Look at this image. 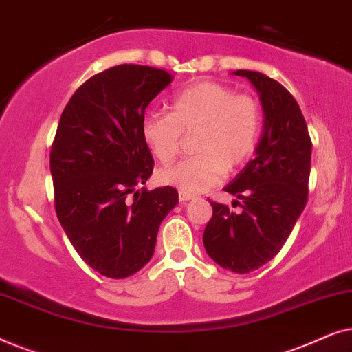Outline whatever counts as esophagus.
Returning <instances> with one entry per match:
<instances>
[{"mask_svg": "<svg viewBox=\"0 0 352 352\" xmlns=\"http://www.w3.org/2000/svg\"><path fill=\"white\" fill-rule=\"evenodd\" d=\"M192 199H194V195L184 194V192H179V201H181V204H186V201H189Z\"/></svg>", "mask_w": 352, "mask_h": 352, "instance_id": "esophagus-1", "label": "esophagus"}]
</instances>
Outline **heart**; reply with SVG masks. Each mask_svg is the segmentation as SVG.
Returning <instances> with one entry per match:
<instances>
[{"mask_svg":"<svg viewBox=\"0 0 352 352\" xmlns=\"http://www.w3.org/2000/svg\"><path fill=\"white\" fill-rule=\"evenodd\" d=\"M182 133H197L199 155L163 168L157 177L184 194H199L219 182L226 168L248 160L261 133V107L252 96L235 94L224 85L197 83L171 99L170 113H147L141 123L144 142L162 163L176 157Z\"/></svg>","mask_w":352,"mask_h":352,"instance_id":"obj_1","label":"heart"}]
</instances>
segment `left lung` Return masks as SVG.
Masks as SVG:
<instances>
[{"instance_id":"left-lung-1","label":"left lung","mask_w":352,"mask_h":352,"mask_svg":"<svg viewBox=\"0 0 352 352\" xmlns=\"http://www.w3.org/2000/svg\"><path fill=\"white\" fill-rule=\"evenodd\" d=\"M232 75L247 78L259 94L263 133L253 160L224 187L242 200V211L210 201L204 245L221 267L248 274L280 252L305 210L312 144L300 105L278 81L253 70Z\"/></svg>"}]
</instances>
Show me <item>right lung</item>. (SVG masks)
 <instances>
[{
  "instance_id": "obj_1",
  "label": "right lung",
  "mask_w": 352,
  "mask_h": 352,
  "mask_svg": "<svg viewBox=\"0 0 352 352\" xmlns=\"http://www.w3.org/2000/svg\"><path fill=\"white\" fill-rule=\"evenodd\" d=\"M171 81L153 67H112L81 85L60 115L50 157L56 213L83 261L105 277L146 266L177 205L175 187L136 190L153 171L144 113Z\"/></svg>"
}]
</instances>
